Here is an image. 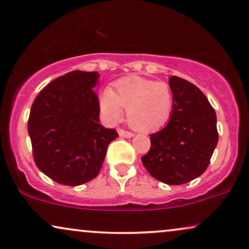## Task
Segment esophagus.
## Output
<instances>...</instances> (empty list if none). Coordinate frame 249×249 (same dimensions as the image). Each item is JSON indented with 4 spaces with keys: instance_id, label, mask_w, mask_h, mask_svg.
Here are the masks:
<instances>
[{
    "instance_id": "1",
    "label": "esophagus",
    "mask_w": 249,
    "mask_h": 249,
    "mask_svg": "<svg viewBox=\"0 0 249 249\" xmlns=\"http://www.w3.org/2000/svg\"><path fill=\"white\" fill-rule=\"evenodd\" d=\"M118 134H120L122 138H132V136L134 135L132 132L125 131L123 128H118Z\"/></svg>"
}]
</instances>
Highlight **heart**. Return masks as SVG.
Masks as SVG:
<instances>
[{
    "label": "heart",
    "instance_id": "b5f03b06",
    "mask_svg": "<svg viewBox=\"0 0 249 249\" xmlns=\"http://www.w3.org/2000/svg\"><path fill=\"white\" fill-rule=\"evenodd\" d=\"M100 107L110 122H118L127 110L128 124L140 131L161 127L170 118L174 94L164 81L132 76L120 81L115 92L107 88L101 94Z\"/></svg>",
    "mask_w": 249,
    "mask_h": 249
}]
</instances>
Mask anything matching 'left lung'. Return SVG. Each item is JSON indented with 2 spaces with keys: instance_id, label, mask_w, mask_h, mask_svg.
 <instances>
[{
  "instance_id": "obj_1",
  "label": "left lung",
  "mask_w": 249,
  "mask_h": 249,
  "mask_svg": "<svg viewBox=\"0 0 249 249\" xmlns=\"http://www.w3.org/2000/svg\"><path fill=\"white\" fill-rule=\"evenodd\" d=\"M169 86L174 94L170 120L150 134L151 146L141 160L153 178L181 185L208 168L219 140L216 115L205 94L191 82L173 75Z\"/></svg>"
}]
</instances>
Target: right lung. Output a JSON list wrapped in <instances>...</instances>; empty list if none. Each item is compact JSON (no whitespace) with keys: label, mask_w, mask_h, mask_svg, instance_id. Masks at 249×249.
<instances>
[{"label":"right lung","mask_w":249,"mask_h":249,"mask_svg":"<svg viewBox=\"0 0 249 249\" xmlns=\"http://www.w3.org/2000/svg\"><path fill=\"white\" fill-rule=\"evenodd\" d=\"M98 78V72L66 73L48 83L31 106L28 133L35 163L58 184L78 186L93 179L108 144L118 138L99 123Z\"/></svg>","instance_id":"obj_1"}]
</instances>
